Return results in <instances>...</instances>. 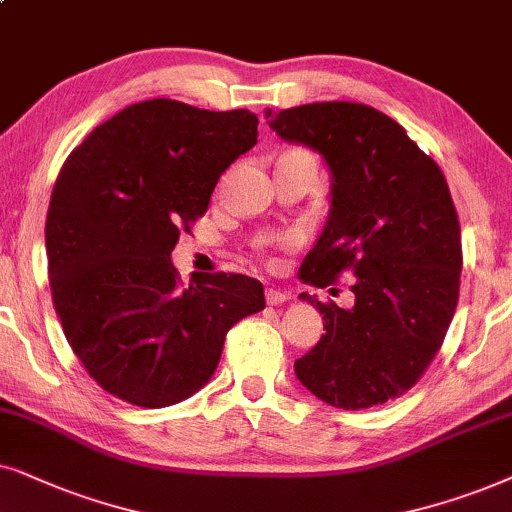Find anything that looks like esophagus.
Wrapping results in <instances>:
<instances>
[{
  "label": "esophagus",
  "instance_id": "esophagus-1",
  "mask_svg": "<svg viewBox=\"0 0 512 512\" xmlns=\"http://www.w3.org/2000/svg\"><path fill=\"white\" fill-rule=\"evenodd\" d=\"M264 297H267V304L269 306H278V304L288 302V299H290L288 292L281 290V288H267V292H264Z\"/></svg>",
  "mask_w": 512,
  "mask_h": 512
}]
</instances>
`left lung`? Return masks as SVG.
<instances>
[{
  "label": "left lung",
  "instance_id": "8db88e82",
  "mask_svg": "<svg viewBox=\"0 0 512 512\" xmlns=\"http://www.w3.org/2000/svg\"><path fill=\"white\" fill-rule=\"evenodd\" d=\"M264 117L330 170V213L299 278L325 288L342 271L356 276L349 309L299 295L323 313L325 335L295 360L297 379L339 410L384 405L417 384L459 299L461 229L445 175L370 105L311 102Z\"/></svg>",
  "mask_w": 512,
  "mask_h": 512
}]
</instances>
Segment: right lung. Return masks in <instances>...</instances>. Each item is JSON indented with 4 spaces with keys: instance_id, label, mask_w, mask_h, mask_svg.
I'll list each match as a JSON object with an SVG mask.
<instances>
[{
    "instance_id": "obj_1",
    "label": "right lung",
    "mask_w": 512,
    "mask_h": 512,
    "mask_svg": "<svg viewBox=\"0 0 512 512\" xmlns=\"http://www.w3.org/2000/svg\"><path fill=\"white\" fill-rule=\"evenodd\" d=\"M257 114L154 98L124 107L67 156L46 215L53 306L86 372L126 403L168 407L213 377L224 337L262 311L241 274H192L170 252L220 175L255 147Z\"/></svg>"
}]
</instances>
